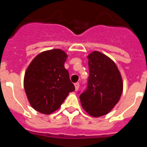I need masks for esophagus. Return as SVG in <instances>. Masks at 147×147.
I'll list each match as a JSON object with an SVG mask.
<instances>
[{"mask_svg": "<svg viewBox=\"0 0 147 147\" xmlns=\"http://www.w3.org/2000/svg\"><path fill=\"white\" fill-rule=\"evenodd\" d=\"M74 86H75V89H76V90H77L79 89V87H80V83L76 82L74 84Z\"/></svg>", "mask_w": 147, "mask_h": 147, "instance_id": "esophagus-1", "label": "esophagus"}]
</instances>
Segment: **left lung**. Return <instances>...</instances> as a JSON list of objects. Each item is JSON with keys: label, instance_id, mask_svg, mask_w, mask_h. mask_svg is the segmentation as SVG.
<instances>
[{"label": "left lung", "instance_id": "left-lung-1", "mask_svg": "<svg viewBox=\"0 0 147 147\" xmlns=\"http://www.w3.org/2000/svg\"><path fill=\"white\" fill-rule=\"evenodd\" d=\"M88 59V84L80 98L88 113L98 117L108 113L118 103L123 90V82L117 66L108 57L99 51H93Z\"/></svg>", "mask_w": 147, "mask_h": 147}]
</instances>
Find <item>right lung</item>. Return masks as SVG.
<instances>
[{"label": "right lung", "mask_w": 147, "mask_h": 147, "mask_svg": "<svg viewBox=\"0 0 147 147\" xmlns=\"http://www.w3.org/2000/svg\"><path fill=\"white\" fill-rule=\"evenodd\" d=\"M67 56L61 49L40 53L30 63L24 76V89L34 110L51 114L59 108L75 87L65 68Z\"/></svg>", "instance_id": "right-lung-1"}]
</instances>
